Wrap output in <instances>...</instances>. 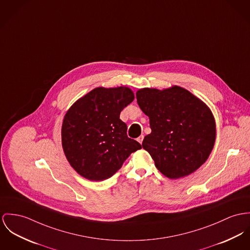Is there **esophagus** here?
<instances>
[{
    "label": "esophagus",
    "instance_id": "obj_1",
    "mask_svg": "<svg viewBox=\"0 0 250 250\" xmlns=\"http://www.w3.org/2000/svg\"><path fill=\"white\" fill-rule=\"evenodd\" d=\"M143 140H144V136H143V135H141V136H139V137L137 138V141H138L140 144L143 143Z\"/></svg>",
    "mask_w": 250,
    "mask_h": 250
}]
</instances>
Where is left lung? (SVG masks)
Here are the masks:
<instances>
[{
  "instance_id": "1",
  "label": "left lung",
  "mask_w": 250,
  "mask_h": 250,
  "mask_svg": "<svg viewBox=\"0 0 250 250\" xmlns=\"http://www.w3.org/2000/svg\"><path fill=\"white\" fill-rule=\"evenodd\" d=\"M136 98L151 128L142 146L160 172L179 179L206 163L215 144L216 124L202 100L178 85L163 90L142 88Z\"/></svg>"
}]
</instances>
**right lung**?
<instances>
[{
	"instance_id": "right-lung-1",
	"label": "right lung",
	"mask_w": 250,
	"mask_h": 250,
	"mask_svg": "<svg viewBox=\"0 0 250 250\" xmlns=\"http://www.w3.org/2000/svg\"><path fill=\"white\" fill-rule=\"evenodd\" d=\"M134 100L126 86L96 87L66 111L62 125L64 155L82 177L104 181L113 176L142 146L127 137L121 111Z\"/></svg>"
}]
</instances>
